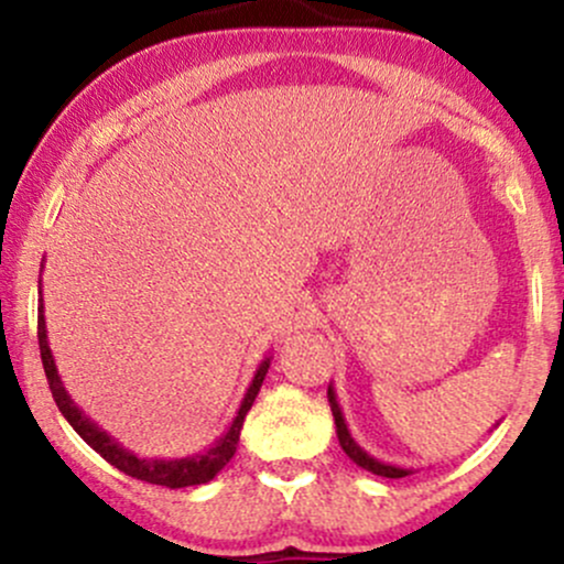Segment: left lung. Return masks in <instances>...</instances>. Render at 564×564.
Masks as SVG:
<instances>
[{
    "label": "left lung",
    "mask_w": 564,
    "mask_h": 564,
    "mask_svg": "<svg viewBox=\"0 0 564 564\" xmlns=\"http://www.w3.org/2000/svg\"><path fill=\"white\" fill-rule=\"evenodd\" d=\"M328 405H332L334 424H336V437H339L341 451H345L347 456L352 458L355 464H358V467H364L366 471H373V475H379V477H392V480L411 475V469H403V467H394V464L379 462V458H373L371 453H366L358 443H355L352 435H349V430H347L345 416H341V408H339V403H336L334 387H328Z\"/></svg>",
    "instance_id": "1"
}]
</instances>
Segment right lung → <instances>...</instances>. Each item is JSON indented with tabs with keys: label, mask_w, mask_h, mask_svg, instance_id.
Segmentation results:
<instances>
[{
	"label": "right lung",
	"mask_w": 564,
	"mask_h": 564,
	"mask_svg": "<svg viewBox=\"0 0 564 564\" xmlns=\"http://www.w3.org/2000/svg\"><path fill=\"white\" fill-rule=\"evenodd\" d=\"M39 294H42V283H39ZM36 336H39V352H42V366L44 373H47L50 381V392H53L57 408L61 413L66 416V422L74 426L76 435H79L89 448L100 453L111 467H116L119 471H124L129 477H138L142 482H153V485H164V488H187V485H204L209 480H215V475L225 464L230 462L232 453H236L238 437H241V426L246 413H249L251 403L254 398L260 394V387L264 381V373L270 368V358H264L260 368H257L254 379H251L249 390H246L241 408H238L236 419L228 426L223 437L215 440L206 451L193 453V456L185 458H142L138 453L127 451L124 445H119L116 440L108 435L106 430H100L87 413L82 411L79 405L70 400V394L66 387H63L61 373H57L55 358H53V349H50L47 341V323H44V307H39V321H36Z\"/></svg>",
	"instance_id": "obj_1"
}]
</instances>
